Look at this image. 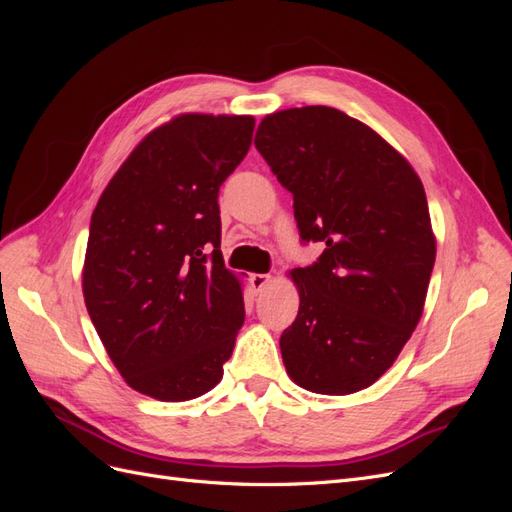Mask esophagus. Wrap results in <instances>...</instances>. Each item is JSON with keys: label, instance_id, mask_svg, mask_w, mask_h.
Instances as JSON below:
<instances>
[{"label": "esophagus", "instance_id": "esophagus-1", "mask_svg": "<svg viewBox=\"0 0 512 512\" xmlns=\"http://www.w3.org/2000/svg\"><path fill=\"white\" fill-rule=\"evenodd\" d=\"M252 288H254V292H262L267 288V284L271 282V275L269 273H256V275H252Z\"/></svg>", "mask_w": 512, "mask_h": 512}]
</instances>
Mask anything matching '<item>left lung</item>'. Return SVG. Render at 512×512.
<instances>
[{
  "mask_svg": "<svg viewBox=\"0 0 512 512\" xmlns=\"http://www.w3.org/2000/svg\"><path fill=\"white\" fill-rule=\"evenodd\" d=\"M254 145L294 198L301 239L324 245L288 273L301 301L280 337L288 376L320 395L367 389L423 316L436 260L423 183L376 130L331 106L267 115Z\"/></svg>",
  "mask_w": 512,
  "mask_h": 512,
  "instance_id": "1",
  "label": "left lung"
}]
</instances>
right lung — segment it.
<instances>
[{
    "label": "right lung",
    "instance_id": "right-lung-1",
    "mask_svg": "<svg viewBox=\"0 0 512 512\" xmlns=\"http://www.w3.org/2000/svg\"><path fill=\"white\" fill-rule=\"evenodd\" d=\"M252 115L183 113L153 128L91 215L83 294L134 391L209 393L245 320L243 284L220 252V185L252 145Z\"/></svg>",
    "mask_w": 512,
    "mask_h": 512
}]
</instances>
